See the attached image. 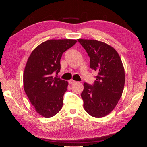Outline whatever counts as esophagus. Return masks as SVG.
<instances>
[{
  "label": "esophagus",
  "mask_w": 147,
  "mask_h": 147,
  "mask_svg": "<svg viewBox=\"0 0 147 147\" xmlns=\"http://www.w3.org/2000/svg\"><path fill=\"white\" fill-rule=\"evenodd\" d=\"M69 83L70 84H74V83H76V81L74 80H72V79H71V80H70L69 81Z\"/></svg>",
  "instance_id": "1"
}]
</instances>
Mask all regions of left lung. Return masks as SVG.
<instances>
[{"label": "left lung", "instance_id": "8db88e82", "mask_svg": "<svg viewBox=\"0 0 147 147\" xmlns=\"http://www.w3.org/2000/svg\"><path fill=\"white\" fill-rule=\"evenodd\" d=\"M90 57V68L98 75L93 85L84 83L82 92L86 112L95 118L109 115L123 94L125 73L116 50L96 40L78 39Z\"/></svg>", "mask_w": 147, "mask_h": 147}]
</instances>
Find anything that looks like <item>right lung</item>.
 Instances as JSON below:
<instances>
[{"mask_svg": "<svg viewBox=\"0 0 147 147\" xmlns=\"http://www.w3.org/2000/svg\"><path fill=\"white\" fill-rule=\"evenodd\" d=\"M73 39H52L30 53L23 74L24 90L35 111L45 118L58 113L68 82L54 77L60 72L63 53L77 43Z\"/></svg>", "mask_w": 147, "mask_h": 147, "instance_id": "obj_1", "label": "right lung"}]
</instances>
